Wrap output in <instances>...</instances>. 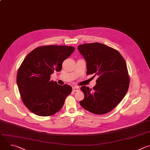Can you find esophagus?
Returning <instances> with one entry per match:
<instances>
[{
    "instance_id": "esophagus-1",
    "label": "esophagus",
    "mask_w": 150,
    "mask_h": 150,
    "mask_svg": "<svg viewBox=\"0 0 150 150\" xmlns=\"http://www.w3.org/2000/svg\"><path fill=\"white\" fill-rule=\"evenodd\" d=\"M72 90L74 92H77V91H80V88L78 87H73Z\"/></svg>"
}]
</instances>
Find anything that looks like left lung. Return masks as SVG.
I'll list each match as a JSON object with an SVG mask.
<instances>
[{"mask_svg":"<svg viewBox=\"0 0 150 150\" xmlns=\"http://www.w3.org/2000/svg\"><path fill=\"white\" fill-rule=\"evenodd\" d=\"M78 49L87 63V75L98 76L96 85L81 90L84 98L79 103L93 113L104 115L114 109L125 96L130 78L126 63L116 50L100 42L79 45Z\"/></svg>","mask_w":150,"mask_h":150,"instance_id":"8db88e82","label":"left lung"}]
</instances>
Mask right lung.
Segmentation results:
<instances>
[{"instance_id":"obj_1","label":"right lung","mask_w":150,"mask_h":150,"mask_svg":"<svg viewBox=\"0 0 150 150\" xmlns=\"http://www.w3.org/2000/svg\"><path fill=\"white\" fill-rule=\"evenodd\" d=\"M74 50L72 46H40L25 57L18 69L16 82L21 97L31 112L49 116L62 109L72 88L50 81V75L62 70L63 62Z\"/></svg>"}]
</instances>
